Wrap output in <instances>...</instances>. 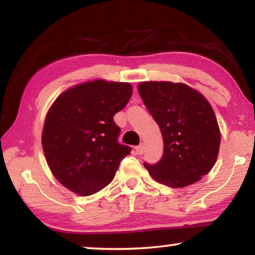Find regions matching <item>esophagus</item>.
Here are the masks:
<instances>
[{
	"label": "esophagus",
	"mask_w": 255,
	"mask_h": 255,
	"mask_svg": "<svg viewBox=\"0 0 255 255\" xmlns=\"http://www.w3.org/2000/svg\"><path fill=\"white\" fill-rule=\"evenodd\" d=\"M144 144H140L139 146H137V147H135V150H136V153L138 154V155H141L144 153Z\"/></svg>",
	"instance_id": "34e87169"
}]
</instances>
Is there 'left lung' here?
<instances>
[{"mask_svg": "<svg viewBox=\"0 0 255 255\" xmlns=\"http://www.w3.org/2000/svg\"><path fill=\"white\" fill-rule=\"evenodd\" d=\"M138 92L161 130L164 152L156 164L144 163L157 182L172 188L201 180L217 159L221 131L206 98L183 83L143 82Z\"/></svg>", "mask_w": 255, "mask_h": 255, "instance_id": "left-lung-1", "label": "left lung"}]
</instances>
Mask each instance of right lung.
I'll return each mask as SVG.
<instances>
[{
  "label": "right lung",
  "mask_w": 255,
  "mask_h": 255,
  "mask_svg": "<svg viewBox=\"0 0 255 255\" xmlns=\"http://www.w3.org/2000/svg\"><path fill=\"white\" fill-rule=\"evenodd\" d=\"M132 86L97 80L66 90L46 116L42 148L50 171L64 187L81 196L100 191L130 154L118 143L114 116L124 109Z\"/></svg>",
  "instance_id": "right-lung-1"
}]
</instances>
